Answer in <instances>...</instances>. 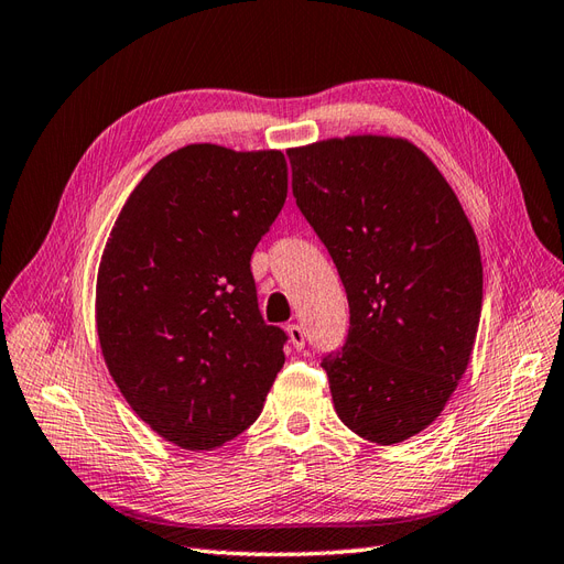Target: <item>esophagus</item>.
<instances>
[{
    "label": "esophagus",
    "instance_id": "1",
    "mask_svg": "<svg viewBox=\"0 0 564 564\" xmlns=\"http://www.w3.org/2000/svg\"><path fill=\"white\" fill-rule=\"evenodd\" d=\"M285 330H288V338H291V345L295 350L305 348V328L297 326V324H291Z\"/></svg>",
    "mask_w": 564,
    "mask_h": 564
}]
</instances>
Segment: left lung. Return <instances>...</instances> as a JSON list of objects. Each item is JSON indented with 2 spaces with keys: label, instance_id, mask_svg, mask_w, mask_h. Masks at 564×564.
<instances>
[{
  "label": "left lung",
  "instance_id": "obj_1",
  "mask_svg": "<svg viewBox=\"0 0 564 564\" xmlns=\"http://www.w3.org/2000/svg\"><path fill=\"white\" fill-rule=\"evenodd\" d=\"M288 159L297 207L348 293V340L322 359L334 408L365 441H408L436 422L469 365L484 300L474 228L405 138H330Z\"/></svg>",
  "mask_w": 564,
  "mask_h": 564
}]
</instances>
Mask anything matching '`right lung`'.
<instances>
[{"label": "right lung", "mask_w": 564, "mask_h": 564, "mask_svg": "<svg viewBox=\"0 0 564 564\" xmlns=\"http://www.w3.org/2000/svg\"><path fill=\"white\" fill-rule=\"evenodd\" d=\"M288 195L279 150L199 142L144 173L97 271V336L128 405L185 451L234 441L264 408L285 334L250 259Z\"/></svg>", "instance_id": "obj_1"}]
</instances>
